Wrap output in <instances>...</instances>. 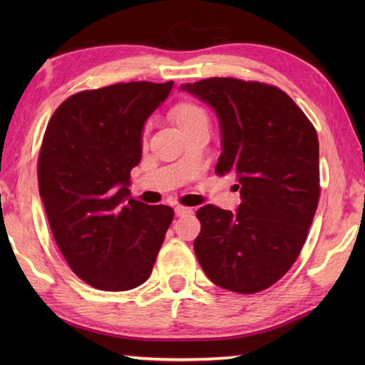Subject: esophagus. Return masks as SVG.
I'll return each instance as SVG.
<instances>
[{"label": "esophagus", "instance_id": "obj_1", "mask_svg": "<svg viewBox=\"0 0 365 365\" xmlns=\"http://www.w3.org/2000/svg\"><path fill=\"white\" fill-rule=\"evenodd\" d=\"M175 216H178V218H180V216H187V215H191L192 213V210L191 208H188V207H182V205H177L175 208Z\"/></svg>", "mask_w": 365, "mask_h": 365}]
</instances>
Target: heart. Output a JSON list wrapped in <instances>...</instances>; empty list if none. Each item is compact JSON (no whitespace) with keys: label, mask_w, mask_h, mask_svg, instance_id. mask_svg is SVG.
Returning a JSON list of instances; mask_svg holds the SVG:
<instances>
[{"label":"heart","mask_w":365,"mask_h":365,"mask_svg":"<svg viewBox=\"0 0 365 365\" xmlns=\"http://www.w3.org/2000/svg\"><path fill=\"white\" fill-rule=\"evenodd\" d=\"M170 118H173V120L175 122V125L182 130L185 127L191 125L192 122H196L199 119H205V114L199 106L192 105L190 102H182L170 110Z\"/></svg>","instance_id":"heart-1"}]
</instances>
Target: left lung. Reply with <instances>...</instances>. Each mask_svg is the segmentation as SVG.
Here are the masks:
<instances>
[{
    "label": "left lung",
    "instance_id": "left-lung-1",
    "mask_svg": "<svg viewBox=\"0 0 365 365\" xmlns=\"http://www.w3.org/2000/svg\"><path fill=\"white\" fill-rule=\"evenodd\" d=\"M212 106L220 123L216 174L235 178L237 212H196V257L213 284L257 293L297 260L319 205V138L297 103L274 86L235 78L182 84Z\"/></svg>",
    "mask_w": 365,
    "mask_h": 365
}]
</instances>
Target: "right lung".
I'll list each match as a JSON object with an SVG mask.
<instances>
[{
  "instance_id": "right-lung-1",
  "label": "right lung",
  "mask_w": 365,
  "mask_h": 365,
  "mask_svg": "<svg viewBox=\"0 0 365 365\" xmlns=\"http://www.w3.org/2000/svg\"><path fill=\"white\" fill-rule=\"evenodd\" d=\"M173 86L133 81L78 92L46 125L37 168L46 218L68 267L98 290L145 282L173 222L170 207L128 197L144 125Z\"/></svg>"
}]
</instances>
